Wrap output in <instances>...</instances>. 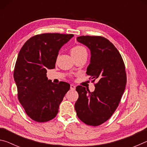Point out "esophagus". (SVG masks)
<instances>
[{
  "mask_svg": "<svg viewBox=\"0 0 147 147\" xmlns=\"http://www.w3.org/2000/svg\"><path fill=\"white\" fill-rule=\"evenodd\" d=\"M75 88H76L75 86L73 85V84H71V90H74Z\"/></svg>",
  "mask_w": 147,
  "mask_h": 147,
  "instance_id": "1",
  "label": "esophagus"
}]
</instances>
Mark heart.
<instances>
[{"label": "heart", "instance_id": "heart-1", "mask_svg": "<svg viewBox=\"0 0 147 147\" xmlns=\"http://www.w3.org/2000/svg\"><path fill=\"white\" fill-rule=\"evenodd\" d=\"M71 53L72 56L82 55V54H87V50L83 46L77 45L71 49Z\"/></svg>", "mask_w": 147, "mask_h": 147}]
</instances>
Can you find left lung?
I'll return each mask as SVG.
<instances>
[{
  "mask_svg": "<svg viewBox=\"0 0 147 147\" xmlns=\"http://www.w3.org/2000/svg\"><path fill=\"white\" fill-rule=\"evenodd\" d=\"M77 41L91 51V61L86 73L90 76L95 89L78 86V98L74 108L76 115L88 125L96 126L108 121L120 102L126 84L125 65L118 50L102 36H82Z\"/></svg>",
  "mask_w": 147,
  "mask_h": 147,
  "instance_id": "1",
  "label": "left lung"
}]
</instances>
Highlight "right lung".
Wrapping results in <instances>:
<instances>
[{"mask_svg": "<svg viewBox=\"0 0 147 147\" xmlns=\"http://www.w3.org/2000/svg\"><path fill=\"white\" fill-rule=\"evenodd\" d=\"M73 34L46 33L30 38L20 50L13 77L17 95L30 118L39 123L53 119L70 84L52 82L47 77V69H53L58 52Z\"/></svg>", "mask_w": 147, "mask_h": 147, "instance_id": "add662e5", "label": "right lung"}]
</instances>
